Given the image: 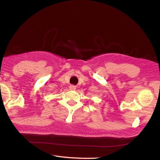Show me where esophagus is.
<instances>
[{
  "label": "esophagus",
  "mask_w": 160,
  "mask_h": 160,
  "mask_svg": "<svg viewBox=\"0 0 160 160\" xmlns=\"http://www.w3.org/2000/svg\"><path fill=\"white\" fill-rule=\"evenodd\" d=\"M69 89H70V90H72V91H74V90L76 89V87H75V85H71L69 86Z\"/></svg>",
  "instance_id": "obj_1"
}]
</instances>
